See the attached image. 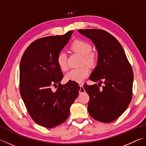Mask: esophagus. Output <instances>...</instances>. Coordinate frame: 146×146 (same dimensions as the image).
<instances>
[{
    "label": "esophagus",
    "instance_id": "1",
    "mask_svg": "<svg viewBox=\"0 0 146 146\" xmlns=\"http://www.w3.org/2000/svg\"><path fill=\"white\" fill-rule=\"evenodd\" d=\"M85 92V90L83 88V86L82 84L79 85V93H83Z\"/></svg>",
    "mask_w": 146,
    "mask_h": 146
}]
</instances>
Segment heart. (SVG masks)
<instances>
[{
	"instance_id": "b5f03b06",
	"label": "heart",
	"mask_w": 146,
	"mask_h": 146,
	"mask_svg": "<svg viewBox=\"0 0 146 146\" xmlns=\"http://www.w3.org/2000/svg\"><path fill=\"white\" fill-rule=\"evenodd\" d=\"M71 50L82 55V63L88 65L93 66L97 62V56L92 52V46L88 42L83 40H76L70 46ZM56 63L59 68L62 71H66L68 68L67 56L66 54L61 51L56 56ZM90 68L87 66H82L78 68L71 69L66 74L65 79L67 81H73L81 82L90 74Z\"/></svg>"
}]
</instances>
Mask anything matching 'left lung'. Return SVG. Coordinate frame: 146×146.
I'll return each mask as SVG.
<instances>
[{
    "label": "left lung",
    "mask_w": 146,
    "mask_h": 146,
    "mask_svg": "<svg viewBox=\"0 0 146 146\" xmlns=\"http://www.w3.org/2000/svg\"><path fill=\"white\" fill-rule=\"evenodd\" d=\"M91 39L98 52L97 66L90 79L95 84L84 85L90 96L88 110L91 117L110 123L126 110L132 98L133 73L124 50L112 35L102 29H78Z\"/></svg>",
    "instance_id": "1"
}]
</instances>
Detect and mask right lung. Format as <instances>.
Returning <instances> with one entry per match:
<instances>
[{
    "label": "right lung",
    "instance_id": "add662e5",
    "mask_svg": "<svg viewBox=\"0 0 146 146\" xmlns=\"http://www.w3.org/2000/svg\"><path fill=\"white\" fill-rule=\"evenodd\" d=\"M73 32L35 40L21 60L22 98L32 119L44 127H55L65 122L71 104L78 95L76 82L60 83L64 75L56 63L57 55L70 40ZM53 86H56L55 91Z\"/></svg>",
    "mask_w": 146,
    "mask_h": 146
}]
</instances>
